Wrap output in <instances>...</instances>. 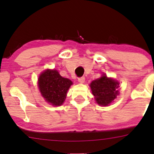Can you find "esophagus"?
Segmentation results:
<instances>
[{"label": "esophagus", "instance_id": "1", "mask_svg": "<svg viewBox=\"0 0 154 154\" xmlns=\"http://www.w3.org/2000/svg\"><path fill=\"white\" fill-rule=\"evenodd\" d=\"M78 81L80 83H83L84 82H85V77L82 76V77H80L79 78V79H78Z\"/></svg>", "mask_w": 154, "mask_h": 154}]
</instances>
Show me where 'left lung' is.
<instances>
[{"instance_id":"obj_1","label":"left lung","mask_w":154,"mask_h":154,"mask_svg":"<svg viewBox=\"0 0 154 154\" xmlns=\"http://www.w3.org/2000/svg\"><path fill=\"white\" fill-rule=\"evenodd\" d=\"M119 82L109 79L104 74L100 79L92 81L90 86L97 103L101 106H107L119 94Z\"/></svg>"}]
</instances>
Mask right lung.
I'll list each match as a JSON object with an SVG mask.
<instances>
[{"mask_svg": "<svg viewBox=\"0 0 154 154\" xmlns=\"http://www.w3.org/2000/svg\"><path fill=\"white\" fill-rule=\"evenodd\" d=\"M72 82L63 78L57 70L48 69L40 75L38 86L40 92L48 103L54 106L63 104L69 88Z\"/></svg>", "mask_w": 154, "mask_h": 154, "instance_id": "add662e5", "label": "right lung"}]
</instances>
